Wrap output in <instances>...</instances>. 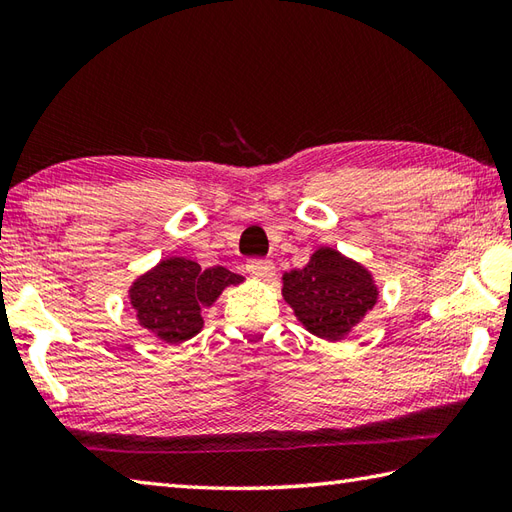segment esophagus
<instances>
[{
	"instance_id": "34e87169",
	"label": "esophagus",
	"mask_w": 512,
	"mask_h": 512,
	"mask_svg": "<svg viewBox=\"0 0 512 512\" xmlns=\"http://www.w3.org/2000/svg\"><path fill=\"white\" fill-rule=\"evenodd\" d=\"M246 270L253 277H259V279H268V277H273V273H275V264L270 262V259H248L246 262Z\"/></svg>"
}]
</instances>
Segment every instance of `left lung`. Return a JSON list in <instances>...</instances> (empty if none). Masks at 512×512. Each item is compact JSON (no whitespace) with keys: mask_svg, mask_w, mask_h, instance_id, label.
<instances>
[{"mask_svg":"<svg viewBox=\"0 0 512 512\" xmlns=\"http://www.w3.org/2000/svg\"><path fill=\"white\" fill-rule=\"evenodd\" d=\"M284 299L310 333L342 339L377 302V288L364 266L333 248H319L310 262L284 275Z\"/></svg>","mask_w":512,"mask_h":512,"instance_id":"obj_1","label":"left lung"}]
</instances>
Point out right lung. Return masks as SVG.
<instances>
[{
  "mask_svg": "<svg viewBox=\"0 0 512 512\" xmlns=\"http://www.w3.org/2000/svg\"><path fill=\"white\" fill-rule=\"evenodd\" d=\"M244 277L224 266L202 270L184 257L164 259L130 288V304L144 328L168 344L186 342L204 326L202 306H210L230 284Z\"/></svg>",
  "mask_w": 512,
  "mask_h": 512,
  "instance_id": "obj_1",
  "label": "right lung"
}]
</instances>
